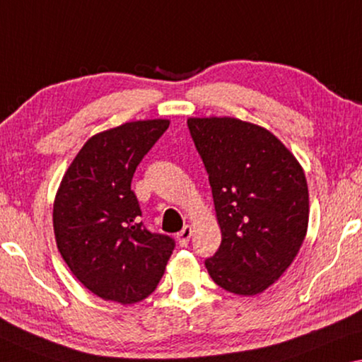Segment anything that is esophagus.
<instances>
[{
    "mask_svg": "<svg viewBox=\"0 0 362 362\" xmlns=\"http://www.w3.org/2000/svg\"><path fill=\"white\" fill-rule=\"evenodd\" d=\"M191 236H192V228L186 225L180 233H177V236H176L177 244H180L181 247L187 246V243H189V239H191Z\"/></svg>",
    "mask_w": 362,
    "mask_h": 362,
    "instance_id": "1",
    "label": "esophagus"
}]
</instances>
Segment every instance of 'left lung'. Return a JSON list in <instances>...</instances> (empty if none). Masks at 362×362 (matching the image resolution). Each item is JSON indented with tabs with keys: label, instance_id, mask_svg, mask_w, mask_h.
Masks as SVG:
<instances>
[{
	"label": "left lung",
	"instance_id": "8db88e82",
	"mask_svg": "<svg viewBox=\"0 0 362 362\" xmlns=\"http://www.w3.org/2000/svg\"><path fill=\"white\" fill-rule=\"evenodd\" d=\"M212 187L221 244L205 260L223 290L252 296L296 257L309 221V192L294 155L270 131L236 118H189Z\"/></svg>",
	"mask_w": 362,
	"mask_h": 362
}]
</instances>
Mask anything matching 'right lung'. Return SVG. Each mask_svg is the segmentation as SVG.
Listing matches in <instances>:
<instances>
[{
  "label": "right lung",
  "mask_w": 362,
  "mask_h": 362,
  "mask_svg": "<svg viewBox=\"0 0 362 362\" xmlns=\"http://www.w3.org/2000/svg\"><path fill=\"white\" fill-rule=\"evenodd\" d=\"M168 119L124 123L88 139L53 205L57 246L74 276L105 301L134 304L155 291L175 239L148 231L132 176Z\"/></svg>",
  "instance_id": "add662e5"
}]
</instances>
